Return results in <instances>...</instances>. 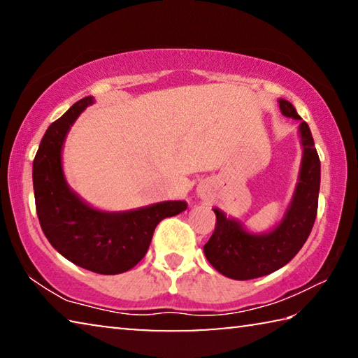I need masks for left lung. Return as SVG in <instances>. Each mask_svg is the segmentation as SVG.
Segmentation results:
<instances>
[{"label": "left lung", "instance_id": "1", "mask_svg": "<svg viewBox=\"0 0 358 358\" xmlns=\"http://www.w3.org/2000/svg\"><path fill=\"white\" fill-rule=\"evenodd\" d=\"M278 102L284 117L300 121L299 134L303 151L299 181L281 221L262 234L250 232L243 222L227 216L220 208H213L216 226L203 246V252L208 262L230 280H254L280 270L301 250L316 221L320 161L310 126L289 101L278 99Z\"/></svg>", "mask_w": 358, "mask_h": 358}]
</instances>
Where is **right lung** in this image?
Segmentation results:
<instances>
[{
    "label": "right lung",
    "instance_id": "1",
    "mask_svg": "<svg viewBox=\"0 0 358 358\" xmlns=\"http://www.w3.org/2000/svg\"><path fill=\"white\" fill-rule=\"evenodd\" d=\"M93 102V96L76 102L42 137L33 161L36 211L42 232L63 257L94 273L118 275L143 259L159 221L180 215L187 203L166 201L106 211L92 207L72 191L63 171V145L71 126Z\"/></svg>",
    "mask_w": 358,
    "mask_h": 358
}]
</instances>
